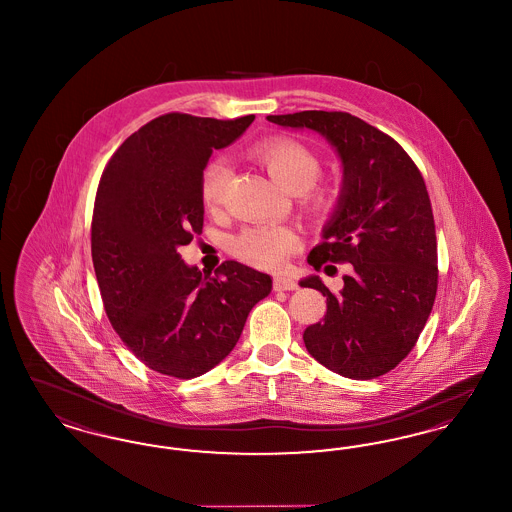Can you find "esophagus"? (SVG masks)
Wrapping results in <instances>:
<instances>
[{
	"label": "esophagus",
	"instance_id": "obj_1",
	"mask_svg": "<svg viewBox=\"0 0 512 512\" xmlns=\"http://www.w3.org/2000/svg\"><path fill=\"white\" fill-rule=\"evenodd\" d=\"M272 288L276 292H295L297 290V282H293L292 278H286V276H276L272 280Z\"/></svg>",
	"mask_w": 512,
	"mask_h": 512
}]
</instances>
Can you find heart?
Segmentation results:
<instances>
[{
  "mask_svg": "<svg viewBox=\"0 0 512 512\" xmlns=\"http://www.w3.org/2000/svg\"><path fill=\"white\" fill-rule=\"evenodd\" d=\"M255 159L288 192L303 194V207L311 215H320L328 205V195L313 190L320 176V159L311 147L293 138H270L253 147ZM230 180V165L213 159L205 165L199 178V195L205 207H219ZM232 253L247 265L257 268H280L299 249V238L292 228L280 224L249 226L232 238Z\"/></svg>",
  "mask_w": 512,
  "mask_h": 512,
  "instance_id": "1",
  "label": "heart"
}]
</instances>
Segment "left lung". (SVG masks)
<instances>
[{
  "label": "left lung",
  "mask_w": 512,
  "mask_h": 512,
  "mask_svg": "<svg viewBox=\"0 0 512 512\" xmlns=\"http://www.w3.org/2000/svg\"><path fill=\"white\" fill-rule=\"evenodd\" d=\"M268 121L311 128L336 147L343 165L338 209L324 242L307 261L351 263L343 290L318 276L301 284L326 297V315L303 332L320 365L353 380H372L414 347L438 292V242L424 178L391 136L343 111H299Z\"/></svg>",
  "instance_id": "8db88e82"
}]
</instances>
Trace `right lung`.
Segmentation results:
<instances>
[{
  "mask_svg": "<svg viewBox=\"0 0 512 512\" xmlns=\"http://www.w3.org/2000/svg\"><path fill=\"white\" fill-rule=\"evenodd\" d=\"M253 119L161 115L122 142L99 180L92 261L105 313L144 365L172 378L219 365L272 288L268 274L238 261L207 274L178 253L203 230L199 178L213 149Z\"/></svg>",
  "mask_w": 512,
  "mask_h": 512,
  "instance_id": "obj_1",
  "label": "right lung"
}]
</instances>
